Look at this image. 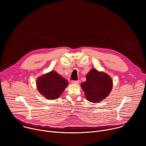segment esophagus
Segmentation results:
<instances>
[{
	"label": "esophagus",
	"instance_id": "esophagus-1",
	"mask_svg": "<svg viewBox=\"0 0 146 146\" xmlns=\"http://www.w3.org/2000/svg\"><path fill=\"white\" fill-rule=\"evenodd\" d=\"M79 83V81H72V84H78Z\"/></svg>",
	"mask_w": 146,
	"mask_h": 146
}]
</instances>
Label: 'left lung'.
Listing matches in <instances>:
<instances>
[{
    "instance_id": "1",
    "label": "left lung",
    "mask_w": 146,
    "mask_h": 146,
    "mask_svg": "<svg viewBox=\"0 0 146 146\" xmlns=\"http://www.w3.org/2000/svg\"><path fill=\"white\" fill-rule=\"evenodd\" d=\"M86 80L82 82L81 87L86 99L93 103H99L104 100L111 93L113 81L112 78L103 72L92 69L86 76Z\"/></svg>"
}]
</instances>
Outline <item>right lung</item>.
Returning <instances> with one entry per match:
<instances>
[{
    "label": "right lung",
    "instance_id": "1",
    "mask_svg": "<svg viewBox=\"0 0 146 146\" xmlns=\"http://www.w3.org/2000/svg\"><path fill=\"white\" fill-rule=\"evenodd\" d=\"M36 88L47 100H56L69 85L68 81L56 71H51L37 78Z\"/></svg>",
    "mask_w": 146,
    "mask_h": 146
}]
</instances>
